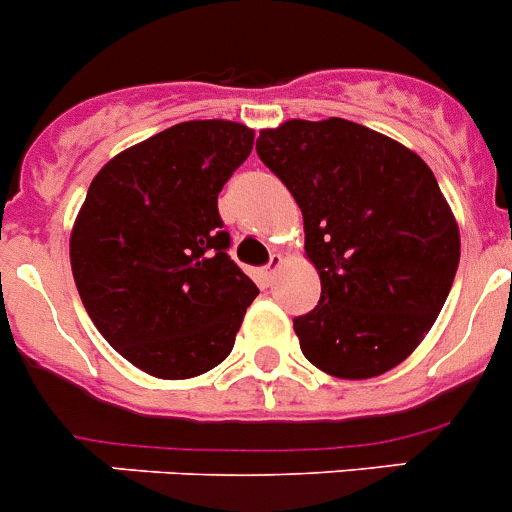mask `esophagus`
<instances>
[{
  "label": "esophagus",
  "instance_id": "esophagus-1",
  "mask_svg": "<svg viewBox=\"0 0 512 512\" xmlns=\"http://www.w3.org/2000/svg\"><path fill=\"white\" fill-rule=\"evenodd\" d=\"M280 265H282V257L280 255H272L270 262H267V265L260 270V280L265 282V285H272V282H275L277 270H280Z\"/></svg>",
  "mask_w": 512,
  "mask_h": 512
}]
</instances>
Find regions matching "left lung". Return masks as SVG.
Wrapping results in <instances>:
<instances>
[{"label":"left lung","instance_id":"obj_1","mask_svg":"<svg viewBox=\"0 0 512 512\" xmlns=\"http://www.w3.org/2000/svg\"><path fill=\"white\" fill-rule=\"evenodd\" d=\"M260 160L302 210L320 302L295 317L302 355L327 375L393 370L443 310L460 232L433 170L350 119H290L257 137Z\"/></svg>","mask_w":512,"mask_h":512}]
</instances>
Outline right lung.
<instances>
[{
	"instance_id": "right-lung-1",
	"label": "right lung",
	"mask_w": 512,
	"mask_h": 512,
	"mask_svg": "<svg viewBox=\"0 0 512 512\" xmlns=\"http://www.w3.org/2000/svg\"><path fill=\"white\" fill-rule=\"evenodd\" d=\"M255 132L192 119L119 152L87 190L69 240L84 310L104 340L162 380L220 365L257 285L230 260L217 195Z\"/></svg>"
}]
</instances>
